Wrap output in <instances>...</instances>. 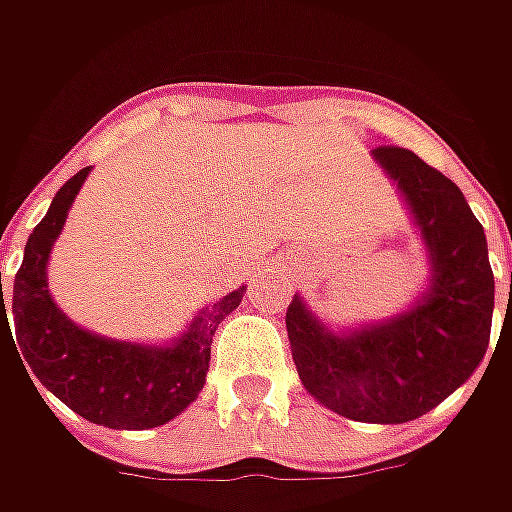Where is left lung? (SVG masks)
Listing matches in <instances>:
<instances>
[{"label":"left lung","mask_w":512,"mask_h":512,"mask_svg":"<svg viewBox=\"0 0 512 512\" xmlns=\"http://www.w3.org/2000/svg\"><path fill=\"white\" fill-rule=\"evenodd\" d=\"M396 185L427 250L430 279L402 313L333 327L296 293L287 339L305 390L327 410L367 424L413 422L482 364L493 327L487 236L464 193L413 150L370 153Z\"/></svg>","instance_id":"obj_1"}]
</instances>
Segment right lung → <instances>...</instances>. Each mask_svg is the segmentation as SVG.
Wrapping results in <instances>:
<instances>
[{
	"label": "right lung",
	"mask_w": 512,
	"mask_h": 512,
	"mask_svg": "<svg viewBox=\"0 0 512 512\" xmlns=\"http://www.w3.org/2000/svg\"><path fill=\"white\" fill-rule=\"evenodd\" d=\"M88 173L90 168L79 170L59 187L45 219L30 233L25 259L13 279L16 342L10 336L0 276V336L5 330L13 347L19 344L16 356L23 353L19 362L25 359L22 370L29 367L28 379L33 373L45 390L82 419L113 430H148L168 424L196 402L210 367L213 333L239 307L245 285L205 307L185 333L168 344L122 342L76 325L50 296L48 262Z\"/></svg>",
	"instance_id": "obj_1"
}]
</instances>
